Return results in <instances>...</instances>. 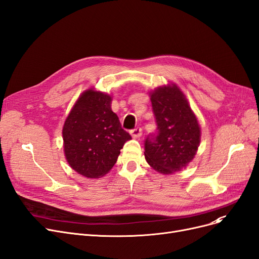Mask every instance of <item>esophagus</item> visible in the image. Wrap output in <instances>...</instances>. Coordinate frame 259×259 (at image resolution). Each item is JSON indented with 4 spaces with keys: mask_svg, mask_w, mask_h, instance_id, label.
Wrapping results in <instances>:
<instances>
[{
    "mask_svg": "<svg viewBox=\"0 0 259 259\" xmlns=\"http://www.w3.org/2000/svg\"><path fill=\"white\" fill-rule=\"evenodd\" d=\"M130 133H131V136H132L133 139H138V138H140L142 136V128L141 127H137V128H135L133 130H131Z\"/></svg>",
    "mask_w": 259,
    "mask_h": 259,
    "instance_id": "esophagus-1",
    "label": "esophagus"
}]
</instances>
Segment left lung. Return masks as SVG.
Instances as JSON below:
<instances>
[{"label": "left lung", "instance_id": "1", "mask_svg": "<svg viewBox=\"0 0 259 259\" xmlns=\"http://www.w3.org/2000/svg\"><path fill=\"white\" fill-rule=\"evenodd\" d=\"M157 132L145 140V159L161 174H173L193 160L200 128L184 93L176 84L156 89L150 94Z\"/></svg>", "mask_w": 259, "mask_h": 259}]
</instances>
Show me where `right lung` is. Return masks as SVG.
Here are the masks:
<instances>
[{
  "label": "right lung",
  "instance_id": "add662e5",
  "mask_svg": "<svg viewBox=\"0 0 259 259\" xmlns=\"http://www.w3.org/2000/svg\"><path fill=\"white\" fill-rule=\"evenodd\" d=\"M111 96L89 90L76 100L63 127L64 151L69 165L82 176L99 178L116 163L131 136L111 109Z\"/></svg>",
  "mask_w": 259,
  "mask_h": 259
}]
</instances>
